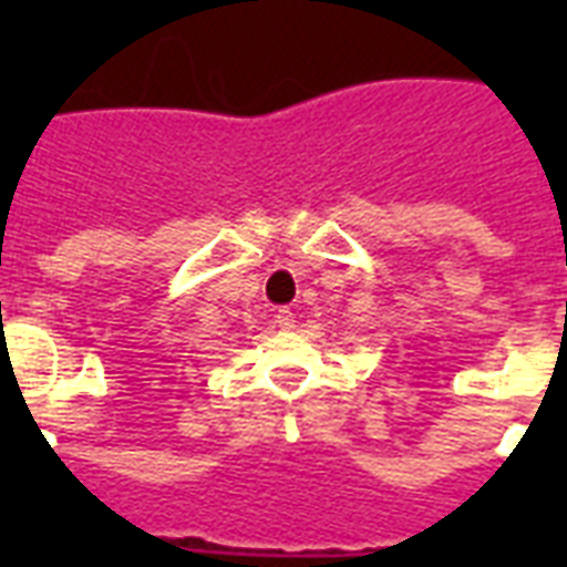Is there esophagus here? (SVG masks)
Masks as SVG:
<instances>
[{
	"instance_id": "1",
	"label": "esophagus",
	"mask_w": 567,
	"mask_h": 567,
	"mask_svg": "<svg viewBox=\"0 0 567 567\" xmlns=\"http://www.w3.org/2000/svg\"><path fill=\"white\" fill-rule=\"evenodd\" d=\"M276 327H279V329H293V311L291 309H279V311H276Z\"/></svg>"
}]
</instances>
